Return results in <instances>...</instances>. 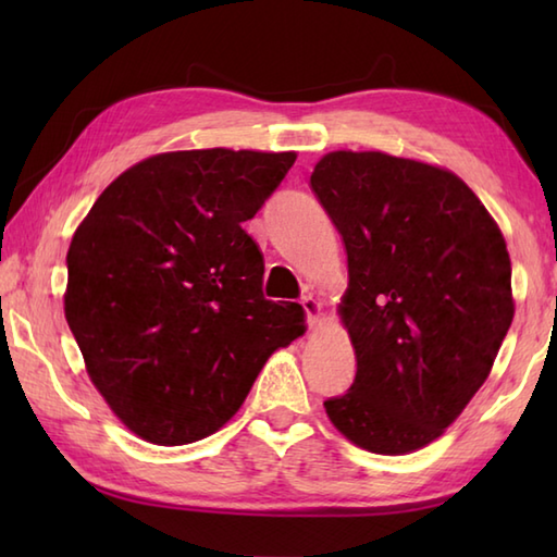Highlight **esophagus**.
Wrapping results in <instances>:
<instances>
[{
    "instance_id": "34e87169",
    "label": "esophagus",
    "mask_w": 557,
    "mask_h": 557,
    "mask_svg": "<svg viewBox=\"0 0 557 557\" xmlns=\"http://www.w3.org/2000/svg\"><path fill=\"white\" fill-rule=\"evenodd\" d=\"M301 306H304V311H306V323H309V327H315L318 321H321V311H323L321 301H315L313 297H304Z\"/></svg>"
}]
</instances>
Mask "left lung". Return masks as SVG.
Returning a JSON list of instances; mask_svg holds the SVG:
<instances>
[{
    "label": "left lung",
    "instance_id": "8db88e82",
    "mask_svg": "<svg viewBox=\"0 0 557 557\" xmlns=\"http://www.w3.org/2000/svg\"><path fill=\"white\" fill-rule=\"evenodd\" d=\"M311 188L345 242L339 315L357 354L351 387L325 411L369 453H413L486 383L512 325L505 239L457 174L425 162L335 150Z\"/></svg>",
    "mask_w": 557,
    "mask_h": 557
}]
</instances>
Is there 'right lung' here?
Instances as JSON below:
<instances>
[{"mask_svg":"<svg viewBox=\"0 0 557 557\" xmlns=\"http://www.w3.org/2000/svg\"><path fill=\"white\" fill-rule=\"evenodd\" d=\"M297 152L176 150L104 188L66 253V323L128 431L186 445L220 431L268 357L304 335L263 297L251 220Z\"/></svg>","mask_w":557,"mask_h":557,"instance_id":"1","label":"right lung"}]
</instances>
